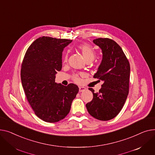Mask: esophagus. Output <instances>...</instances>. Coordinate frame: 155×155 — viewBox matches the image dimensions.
<instances>
[{
  "mask_svg": "<svg viewBox=\"0 0 155 155\" xmlns=\"http://www.w3.org/2000/svg\"><path fill=\"white\" fill-rule=\"evenodd\" d=\"M85 90H86V88L84 87H79V92H83V91H84Z\"/></svg>",
  "mask_w": 155,
  "mask_h": 155,
  "instance_id": "34e87169",
  "label": "esophagus"
}]
</instances>
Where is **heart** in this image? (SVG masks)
<instances>
[{
    "instance_id": "b5f03b06",
    "label": "heart",
    "mask_w": 155,
    "mask_h": 155,
    "mask_svg": "<svg viewBox=\"0 0 155 155\" xmlns=\"http://www.w3.org/2000/svg\"><path fill=\"white\" fill-rule=\"evenodd\" d=\"M78 49L80 51L81 54H83V56L86 60V62L87 61H92L95 56H96V51L90 45L86 44H83L79 45L78 47ZM68 58V53H66L64 56V61H66ZM74 81L76 83H79L80 78L78 76H75L73 78Z\"/></svg>"
}]
</instances>
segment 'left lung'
Segmentation results:
<instances>
[{
    "label": "left lung",
    "instance_id": "left-lung-1",
    "mask_svg": "<svg viewBox=\"0 0 155 155\" xmlns=\"http://www.w3.org/2000/svg\"><path fill=\"white\" fill-rule=\"evenodd\" d=\"M93 42L103 53L101 64L94 78L104 83L99 92L94 93L93 88H89L93 98L86 106L96 119L108 121L119 114L128 97L130 65L121 48L113 40L98 38Z\"/></svg>",
    "mask_w": 155,
    "mask_h": 155
}]
</instances>
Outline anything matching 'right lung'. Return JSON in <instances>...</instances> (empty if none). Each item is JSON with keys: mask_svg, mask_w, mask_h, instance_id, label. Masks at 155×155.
Segmentation results:
<instances>
[{"mask_svg": "<svg viewBox=\"0 0 155 155\" xmlns=\"http://www.w3.org/2000/svg\"><path fill=\"white\" fill-rule=\"evenodd\" d=\"M72 40L41 37L27 49L21 71L23 89L35 115L48 123L64 119L69 113L79 87L55 83L62 69V53Z\"/></svg>", "mask_w": 155, "mask_h": 155, "instance_id": "right-lung-1", "label": "right lung"}]
</instances>
